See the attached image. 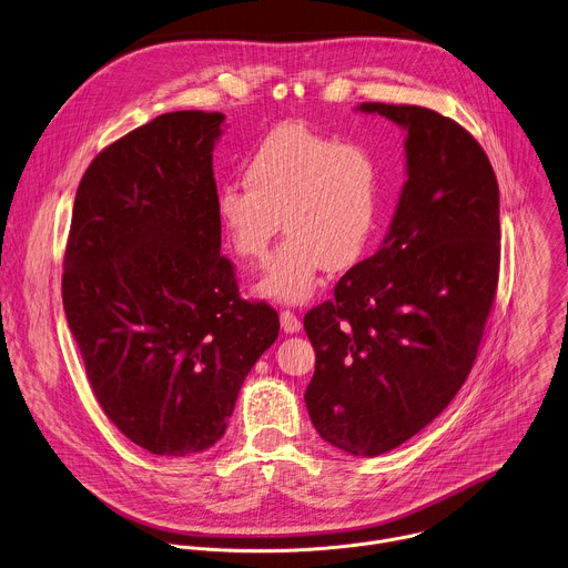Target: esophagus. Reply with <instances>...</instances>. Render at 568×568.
I'll return each mask as SVG.
<instances>
[{"label": "esophagus", "instance_id": "obj_1", "mask_svg": "<svg viewBox=\"0 0 568 568\" xmlns=\"http://www.w3.org/2000/svg\"><path fill=\"white\" fill-rule=\"evenodd\" d=\"M281 327H283L287 334H296V332L301 329V318H298L294 312L283 310V312H281Z\"/></svg>", "mask_w": 568, "mask_h": 568}]
</instances>
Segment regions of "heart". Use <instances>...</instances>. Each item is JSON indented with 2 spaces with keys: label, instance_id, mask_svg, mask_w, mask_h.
<instances>
[{
  "label": "heart",
  "instance_id": "heart-1",
  "mask_svg": "<svg viewBox=\"0 0 568 568\" xmlns=\"http://www.w3.org/2000/svg\"><path fill=\"white\" fill-rule=\"evenodd\" d=\"M216 221L230 250L261 261L281 221L285 241L267 261L256 294L305 303L321 272L347 270L382 227V171L369 149L305 124L276 126L245 164V184L216 192Z\"/></svg>",
  "mask_w": 568,
  "mask_h": 568
}]
</instances>
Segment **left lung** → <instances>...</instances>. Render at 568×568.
I'll use <instances>...</instances> for the list:
<instances>
[{
    "label": "left lung",
    "mask_w": 568,
    "mask_h": 568,
    "mask_svg": "<svg viewBox=\"0 0 568 568\" xmlns=\"http://www.w3.org/2000/svg\"><path fill=\"white\" fill-rule=\"evenodd\" d=\"M406 129V173L382 250L312 307L316 352L305 406L316 433L354 457L384 455L459 393L499 278V186L479 142L410 104L363 102Z\"/></svg>",
    "instance_id": "left-lung-1"
}]
</instances>
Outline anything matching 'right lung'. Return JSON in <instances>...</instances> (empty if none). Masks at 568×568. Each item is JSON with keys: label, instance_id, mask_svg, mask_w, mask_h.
<instances>
[{"label": "right lung", "instance_id": "1", "mask_svg": "<svg viewBox=\"0 0 568 568\" xmlns=\"http://www.w3.org/2000/svg\"><path fill=\"white\" fill-rule=\"evenodd\" d=\"M223 120L158 115L100 151L75 194L64 314L104 415L153 455L212 448L281 327L274 307L241 298L221 256Z\"/></svg>", "mask_w": 568, "mask_h": 568}]
</instances>
